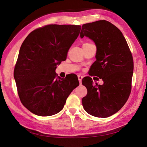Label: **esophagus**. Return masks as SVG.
<instances>
[{
  "label": "esophagus",
  "instance_id": "1",
  "mask_svg": "<svg viewBox=\"0 0 147 147\" xmlns=\"http://www.w3.org/2000/svg\"><path fill=\"white\" fill-rule=\"evenodd\" d=\"M78 80H79V82H80V84H81V81H82V76H81V75H78Z\"/></svg>",
  "mask_w": 147,
  "mask_h": 147
}]
</instances>
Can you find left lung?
<instances>
[{
    "instance_id": "8db88e82",
    "label": "left lung",
    "mask_w": 147,
    "mask_h": 147,
    "mask_svg": "<svg viewBox=\"0 0 147 147\" xmlns=\"http://www.w3.org/2000/svg\"><path fill=\"white\" fill-rule=\"evenodd\" d=\"M89 37L97 48L91 67V76L102 79V85H93L88 76L82 83L87 95L82 99L88 114L108 117L117 112L127 102L131 88L134 61L126 40L120 30L111 22L98 20L82 25L80 36Z\"/></svg>"
}]
</instances>
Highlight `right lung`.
Segmentation results:
<instances>
[{"mask_svg": "<svg viewBox=\"0 0 147 147\" xmlns=\"http://www.w3.org/2000/svg\"><path fill=\"white\" fill-rule=\"evenodd\" d=\"M81 28L80 25H47L32 31L22 43L14 78L21 102L34 114H57L80 84L76 77L56 79L55 69L66 60Z\"/></svg>", "mask_w": 147, "mask_h": 147, "instance_id": "add662e5", "label": "right lung"}]
</instances>
